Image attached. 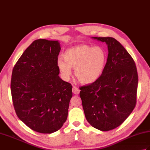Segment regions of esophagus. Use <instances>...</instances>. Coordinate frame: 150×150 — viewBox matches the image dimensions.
Listing matches in <instances>:
<instances>
[{
    "instance_id": "1",
    "label": "esophagus",
    "mask_w": 150,
    "mask_h": 150,
    "mask_svg": "<svg viewBox=\"0 0 150 150\" xmlns=\"http://www.w3.org/2000/svg\"><path fill=\"white\" fill-rule=\"evenodd\" d=\"M72 92L75 95H78V94L80 93V90L76 86H74L72 88Z\"/></svg>"
}]
</instances>
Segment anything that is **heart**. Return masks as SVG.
<instances>
[{"label":"heart","instance_id":"obj_1","mask_svg":"<svg viewBox=\"0 0 150 150\" xmlns=\"http://www.w3.org/2000/svg\"><path fill=\"white\" fill-rule=\"evenodd\" d=\"M106 62L107 55L103 48L83 45L66 51L64 59L58 57L57 65L64 78L70 76L71 68L75 69V75L80 82L91 83L102 74Z\"/></svg>","mask_w":150,"mask_h":150}]
</instances>
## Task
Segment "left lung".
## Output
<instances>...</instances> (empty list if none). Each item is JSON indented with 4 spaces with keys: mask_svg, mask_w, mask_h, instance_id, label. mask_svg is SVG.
Masks as SVG:
<instances>
[{
    "mask_svg": "<svg viewBox=\"0 0 150 150\" xmlns=\"http://www.w3.org/2000/svg\"><path fill=\"white\" fill-rule=\"evenodd\" d=\"M105 42L108 57L100 77L80 87L87 121L94 128L109 131L119 127L136 105L138 74L133 58L119 41L111 37H93Z\"/></svg>",
    "mask_w": 150,
    "mask_h": 150,
    "instance_id": "8db88e82",
    "label": "left lung"
}]
</instances>
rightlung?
<instances>
[{
	"mask_svg": "<svg viewBox=\"0 0 150 150\" xmlns=\"http://www.w3.org/2000/svg\"><path fill=\"white\" fill-rule=\"evenodd\" d=\"M57 41H34L12 71L11 91L19 119L42 134L57 131L67 121L72 86L59 77Z\"/></svg>",
	"mask_w": 150,
	"mask_h": 150,
	"instance_id": "right-lung-1",
	"label": "right lung"
}]
</instances>
